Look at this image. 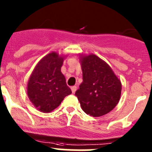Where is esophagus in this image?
<instances>
[{
	"mask_svg": "<svg viewBox=\"0 0 152 152\" xmlns=\"http://www.w3.org/2000/svg\"><path fill=\"white\" fill-rule=\"evenodd\" d=\"M71 89H72V93H75V91L77 90V86H72V87H71Z\"/></svg>",
	"mask_w": 152,
	"mask_h": 152,
	"instance_id": "1",
	"label": "esophagus"
}]
</instances>
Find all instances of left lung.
Instances as JSON below:
<instances>
[{
    "instance_id": "1",
    "label": "left lung",
    "mask_w": 152,
    "mask_h": 152,
    "mask_svg": "<svg viewBox=\"0 0 152 152\" xmlns=\"http://www.w3.org/2000/svg\"><path fill=\"white\" fill-rule=\"evenodd\" d=\"M83 82L75 96L83 111L93 117L106 115L119 102L121 83L111 67L95 55L82 57Z\"/></svg>"
}]
</instances>
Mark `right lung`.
Here are the masks:
<instances>
[{
	"label": "right lung",
	"mask_w": 152,
	"mask_h": 152,
	"mask_svg": "<svg viewBox=\"0 0 152 152\" xmlns=\"http://www.w3.org/2000/svg\"><path fill=\"white\" fill-rule=\"evenodd\" d=\"M62 62V57L56 53H50L37 63L31 75L28 96L33 105L43 112L54 110L72 93L61 72Z\"/></svg>",
	"instance_id": "right-lung-1"
}]
</instances>
